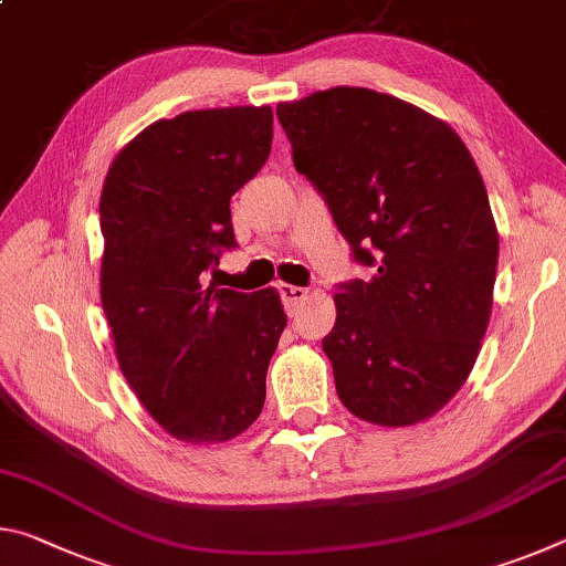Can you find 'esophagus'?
<instances>
[{"instance_id": "1", "label": "esophagus", "mask_w": 566, "mask_h": 566, "mask_svg": "<svg viewBox=\"0 0 566 566\" xmlns=\"http://www.w3.org/2000/svg\"><path fill=\"white\" fill-rule=\"evenodd\" d=\"M280 294L290 312L300 310V304L306 300V290H302V286H294V284H280Z\"/></svg>"}]
</instances>
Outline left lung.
Instances as JSON below:
<instances>
[{"mask_svg": "<svg viewBox=\"0 0 566 566\" xmlns=\"http://www.w3.org/2000/svg\"><path fill=\"white\" fill-rule=\"evenodd\" d=\"M276 119L354 260L375 266L339 286L322 339L342 405L379 427L434 417L492 314L500 234L472 155L447 122L364 87L280 102Z\"/></svg>", "mask_w": 566, "mask_h": 566, "instance_id": "1", "label": "left lung"}]
</instances>
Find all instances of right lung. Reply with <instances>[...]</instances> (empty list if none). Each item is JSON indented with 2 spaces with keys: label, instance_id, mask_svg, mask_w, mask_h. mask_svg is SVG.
Segmentation results:
<instances>
[{
  "label": "right lung",
  "instance_id": "1",
  "mask_svg": "<svg viewBox=\"0 0 566 566\" xmlns=\"http://www.w3.org/2000/svg\"><path fill=\"white\" fill-rule=\"evenodd\" d=\"M272 107L181 112L142 129L99 199V292L119 369L179 442H229L254 424L286 327L276 290L205 284L232 249L229 199L272 151Z\"/></svg>",
  "mask_w": 566,
  "mask_h": 566
}]
</instances>
